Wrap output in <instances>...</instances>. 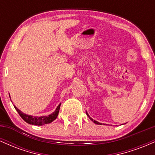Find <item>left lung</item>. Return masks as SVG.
Returning a JSON list of instances; mask_svg holds the SVG:
<instances>
[{
    "label": "left lung",
    "instance_id": "left-lung-1",
    "mask_svg": "<svg viewBox=\"0 0 155 155\" xmlns=\"http://www.w3.org/2000/svg\"><path fill=\"white\" fill-rule=\"evenodd\" d=\"M87 116H88L89 117H90V116H89V115H88V114H87ZM90 120H91L92 121V122H94V123H95V124H101V123H100V122H97V121H95V120H92V118H90Z\"/></svg>",
    "mask_w": 155,
    "mask_h": 155
}]
</instances>
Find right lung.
<instances>
[{
    "mask_svg": "<svg viewBox=\"0 0 155 155\" xmlns=\"http://www.w3.org/2000/svg\"><path fill=\"white\" fill-rule=\"evenodd\" d=\"M60 104L58 105V106L57 107L56 110L53 112L52 114H49V116H45V117H33L31 115H27L25 114L22 113L20 110H19L16 106H15V109L17 110V112L19 113V116L24 120L27 123L31 124H34V125H43V124L51 123V122H53L55 119L57 118L58 116V114H59V110L60 108Z\"/></svg>",
    "mask_w": 155,
    "mask_h": 155,
    "instance_id": "right-lung-1",
    "label": "right lung"
}]
</instances>
